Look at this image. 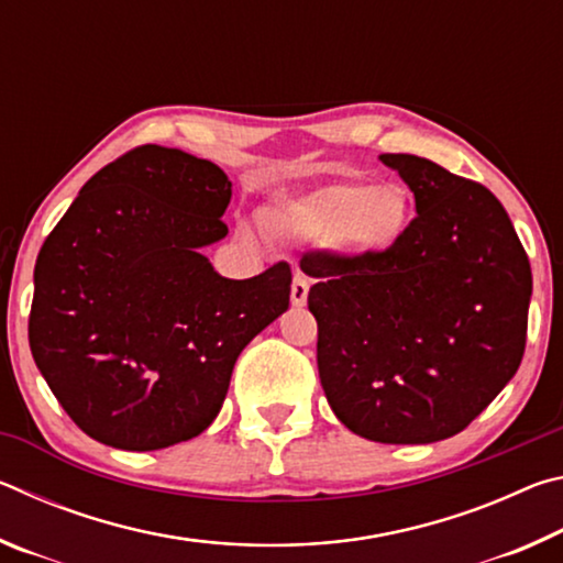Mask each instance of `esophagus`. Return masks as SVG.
I'll return each instance as SVG.
<instances>
[{
	"instance_id": "34e87169",
	"label": "esophagus",
	"mask_w": 563,
	"mask_h": 563,
	"mask_svg": "<svg viewBox=\"0 0 563 563\" xmlns=\"http://www.w3.org/2000/svg\"><path fill=\"white\" fill-rule=\"evenodd\" d=\"M308 292H310V280L305 278L302 273H295L292 288H290V302L295 308H302V305L308 302Z\"/></svg>"
}]
</instances>
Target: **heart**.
Returning a JSON list of instances; mask_svg holds the SVG:
<instances>
[{"label": "heart", "mask_w": 563, "mask_h": 563, "mask_svg": "<svg viewBox=\"0 0 563 563\" xmlns=\"http://www.w3.org/2000/svg\"><path fill=\"white\" fill-rule=\"evenodd\" d=\"M412 213L405 186L347 178L268 206L263 223L280 241H332L355 255H383L407 235Z\"/></svg>", "instance_id": "obj_1"}]
</instances>
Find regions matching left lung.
<instances>
[{"mask_svg": "<svg viewBox=\"0 0 563 563\" xmlns=\"http://www.w3.org/2000/svg\"><path fill=\"white\" fill-rule=\"evenodd\" d=\"M415 194L407 235L383 255L305 253L318 278V369L342 424L383 444L462 432L517 375L531 268L489 188L434 161L383 154Z\"/></svg>", "mask_w": 563, "mask_h": 563, "instance_id": "1", "label": "left lung"}]
</instances>
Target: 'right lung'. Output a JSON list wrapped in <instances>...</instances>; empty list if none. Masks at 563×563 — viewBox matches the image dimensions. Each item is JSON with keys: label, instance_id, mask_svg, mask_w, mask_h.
Segmentation results:
<instances>
[{"label": "right lung", "instance_id": "obj_1", "mask_svg": "<svg viewBox=\"0 0 563 563\" xmlns=\"http://www.w3.org/2000/svg\"><path fill=\"white\" fill-rule=\"evenodd\" d=\"M228 203L211 161L146 144L93 174L46 235L30 347L91 440L151 452L201 434L238 355L288 310V263L231 280L201 253L225 238Z\"/></svg>", "mask_w": 563, "mask_h": 563}]
</instances>
